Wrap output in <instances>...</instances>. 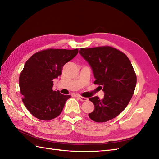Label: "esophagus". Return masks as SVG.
<instances>
[{"instance_id":"1","label":"esophagus","mask_w":159,"mask_h":159,"mask_svg":"<svg viewBox=\"0 0 159 159\" xmlns=\"http://www.w3.org/2000/svg\"><path fill=\"white\" fill-rule=\"evenodd\" d=\"M78 98H79V99L80 100V101H82V102H84V101H87V98H85V97H83V96H77Z\"/></svg>"}]
</instances>
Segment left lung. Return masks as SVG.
<instances>
[{"label": "left lung", "instance_id": "1", "mask_svg": "<svg viewBox=\"0 0 159 159\" xmlns=\"http://www.w3.org/2000/svg\"><path fill=\"white\" fill-rule=\"evenodd\" d=\"M79 52L92 67L94 84L100 85L105 93L102 99L89 98L95 109L89 117L96 122L113 119L127 107L135 89L137 76L130 61L109 46L80 48Z\"/></svg>", "mask_w": 159, "mask_h": 159}]
</instances>
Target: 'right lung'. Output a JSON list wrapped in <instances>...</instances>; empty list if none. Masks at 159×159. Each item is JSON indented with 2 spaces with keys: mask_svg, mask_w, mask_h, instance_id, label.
<instances>
[{
  "mask_svg": "<svg viewBox=\"0 0 159 159\" xmlns=\"http://www.w3.org/2000/svg\"><path fill=\"white\" fill-rule=\"evenodd\" d=\"M79 49L41 50L26 61L19 77L22 102L33 116L50 120L62 112L71 97L53 91V79L61 76L63 66L75 57Z\"/></svg>",
  "mask_w": 159,
  "mask_h": 159,
  "instance_id": "1",
  "label": "right lung"
}]
</instances>
